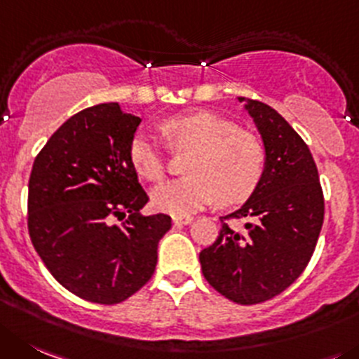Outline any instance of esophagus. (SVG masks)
I'll return each mask as SVG.
<instances>
[{
    "label": "esophagus",
    "instance_id": "1",
    "mask_svg": "<svg viewBox=\"0 0 359 359\" xmlns=\"http://www.w3.org/2000/svg\"><path fill=\"white\" fill-rule=\"evenodd\" d=\"M172 219L177 226H182V225H189L191 221H193V217L191 216H173Z\"/></svg>",
    "mask_w": 359,
    "mask_h": 359
}]
</instances>
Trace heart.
Listing matches in <instances>:
<instances>
[{
	"label": "heart",
	"instance_id": "heart-1",
	"mask_svg": "<svg viewBox=\"0 0 359 359\" xmlns=\"http://www.w3.org/2000/svg\"><path fill=\"white\" fill-rule=\"evenodd\" d=\"M159 130L170 150H191L184 161L187 175L152 191V202L159 210L186 216L216 200L223 207L239 205L259 189L267 170V150L257 134L212 111L170 116ZM129 159L149 182L166 175V150L150 134H134Z\"/></svg>",
	"mask_w": 359,
	"mask_h": 359
}]
</instances>
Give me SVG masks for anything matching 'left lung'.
Instances as JSON below:
<instances>
[{
    "mask_svg": "<svg viewBox=\"0 0 359 359\" xmlns=\"http://www.w3.org/2000/svg\"><path fill=\"white\" fill-rule=\"evenodd\" d=\"M267 150L259 189L236 212L221 217L219 236L200 251L210 287L237 304H259L290 287L316 251L324 195L316 161L299 134L260 100L239 97ZM243 220V231L232 227Z\"/></svg>",
    "mask_w": 359,
    "mask_h": 359,
    "instance_id": "1",
    "label": "left lung"
}]
</instances>
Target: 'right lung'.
<instances>
[{
  "label": "right lung",
  "instance_id": "add662e5",
  "mask_svg": "<svg viewBox=\"0 0 359 359\" xmlns=\"http://www.w3.org/2000/svg\"><path fill=\"white\" fill-rule=\"evenodd\" d=\"M140 116L116 102L70 116L36 154L28 182V232L60 285L118 304L152 278L166 214L142 216L149 195L129 159Z\"/></svg>",
  "mask_w": 359,
  "mask_h": 359
}]
</instances>
